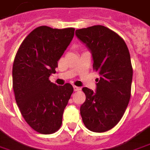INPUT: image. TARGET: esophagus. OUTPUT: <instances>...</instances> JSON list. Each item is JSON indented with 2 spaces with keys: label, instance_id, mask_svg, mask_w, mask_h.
<instances>
[{
  "label": "esophagus",
  "instance_id": "34e87169",
  "mask_svg": "<svg viewBox=\"0 0 150 150\" xmlns=\"http://www.w3.org/2000/svg\"><path fill=\"white\" fill-rule=\"evenodd\" d=\"M74 91H75V92H76V91H80V90H81V88L77 87V86H75V85H74Z\"/></svg>",
  "mask_w": 150,
  "mask_h": 150
}]
</instances>
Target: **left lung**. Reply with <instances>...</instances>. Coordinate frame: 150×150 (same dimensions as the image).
<instances>
[{
	"label": "left lung",
	"mask_w": 150,
	"mask_h": 150,
	"mask_svg": "<svg viewBox=\"0 0 150 150\" xmlns=\"http://www.w3.org/2000/svg\"><path fill=\"white\" fill-rule=\"evenodd\" d=\"M77 39L92 54L93 69L100 74L96 92L82 88L86 100L81 106L85 127L105 132L122 119L130 98L133 69L129 50L118 34L104 26L77 29Z\"/></svg>",
	"instance_id": "obj_1"
}]
</instances>
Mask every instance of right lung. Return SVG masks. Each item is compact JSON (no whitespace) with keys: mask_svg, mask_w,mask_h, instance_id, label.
Wrapping results in <instances>:
<instances>
[{"mask_svg":"<svg viewBox=\"0 0 150 150\" xmlns=\"http://www.w3.org/2000/svg\"><path fill=\"white\" fill-rule=\"evenodd\" d=\"M75 29L40 26L20 45L12 66V88L21 115L40 134L56 132L74 88L50 81L58 62L74 38Z\"/></svg>","mask_w":150,"mask_h":150,"instance_id":"1","label":"right lung"}]
</instances>
